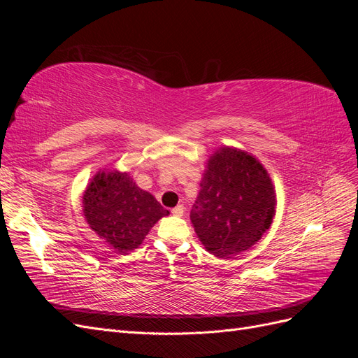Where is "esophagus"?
<instances>
[{
	"instance_id": "obj_1",
	"label": "esophagus",
	"mask_w": 358,
	"mask_h": 358,
	"mask_svg": "<svg viewBox=\"0 0 358 358\" xmlns=\"http://www.w3.org/2000/svg\"><path fill=\"white\" fill-rule=\"evenodd\" d=\"M183 212H185V208H183L182 204H179V206H176V208L171 209V213L175 215V216H182Z\"/></svg>"
}]
</instances>
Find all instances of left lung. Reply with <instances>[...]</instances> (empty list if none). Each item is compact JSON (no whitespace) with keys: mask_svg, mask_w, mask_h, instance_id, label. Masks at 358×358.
<instances>
[{"mask_svg":"<svg viewBox=\"0 0 358 358\" xmlns=\"http://www.w3.org/2000/svg\"><path fill=\"white\" fill-rule=\"evenodd\" d=\"M191 222L200 242L218 258H231L268 230L276 191L262 162L242 149L220 148L208 159Z\"/></svg>","mask_w":358,"mask_h":358,"instance_id":"8db88e82","label":"left lung"}]
</instances>
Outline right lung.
Listing matches in <instances>:
<instances>
[{
	"mask_svg": "<svg viewBox=\"0 0 358 358\" xmlns=\"http://www.w3.org/2000/svg\"><path fill=\"white\" fill-rule=\"evenodd\" d=\"M83 215L91 230L115 251H133L154 224L169 215L152 194L140 189L128 173L99 171L83 194Z\"/></svg>",
	"mask_w": 358,
	"mask_h": 358,
	"instance_id": "add662e5",
	"label": "right lung"
}]
</instances>
